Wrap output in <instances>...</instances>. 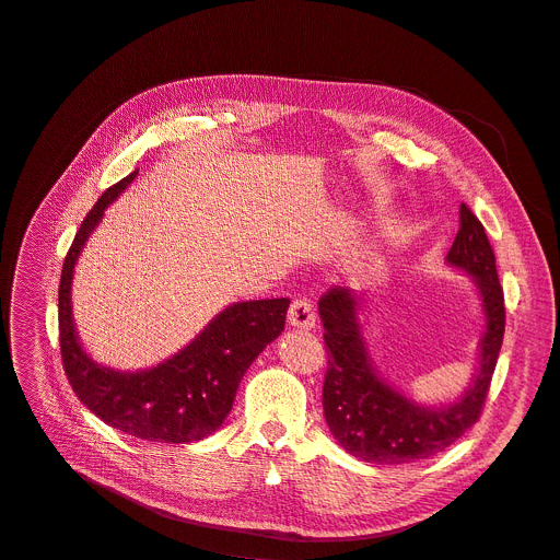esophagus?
<instances>
[{
  "label": "esophagus",
  "instance_id": "obj_1",
  "mask_svg": "<svg viewBox=\"0 0 560 560\" xmlns=\"http://www.w3.org/2000/svg\"><path fill=\"white\" fill-rule=\"evenodd\" d=\"M287 322H289V326L303 328V330L314 328V324H316L314 305L307 299H296L294 303H291V307L287 312Z\"/></svg>",
  "mask_w": 560,
  "mask_h": 560
}]
</instances>
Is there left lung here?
Listing matches in <instances>:
<instances>
[{
	"label": "left lung",
	"instance_id": "obj_1",
	"mask_svg": "<svg viewBox=\"0 0 560 560\" xmlns=\"http://www.w3.org/2000/svg\"><path fill=\"white\" fill-rule=\"evenodd\" d=\"M446 264L471 276L486 316L471 385L454 404L421 406L378 374L358 316L362 299L355 291L332 287L318 301L328 351L326 423L335 440L364 463L401 465L431 458L481 417L503 341L505 307L488 234L467 205H460V230Z\"/></svg>",
	"mask_w": 560,
	"mask_h": 560
}]
</instances>
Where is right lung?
Instances as JSON below:
<instances>
[{
    "label": "right lung",
    "instance_id": "1",
    "mask_svg": "<svg viewBox=\"0 0 560 560\" xmlns=\"http://www.w3.org/2000/svg\"><path fill=\"white\" fill-rule=\"evenodd\" d=\"M139 171L109 186L89 211L66 255L59 284V341L68 383L93 415L148 442H198L221 429L246 369L282 330L289 299L228 305L173 358L141 371L97 364L79 341L72 318L74 264L91 232Z\"/></svg>",
    "mask_w": 560,
    "mask_h": 560
}]
</instances>
